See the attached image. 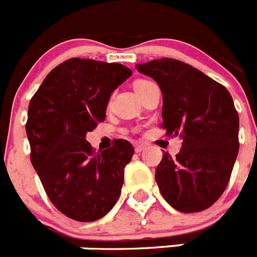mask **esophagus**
<instances>
[{
  "mask_svg": "<svg viewBox=\"0 0 257 257\" xmlns=\"http://www.w3.org/2000/svg\"><path fill=\"white\" fill-rule=\"evenodd\" d=\"M145 147L143 144H136L135 145V152L136 153H142V152H144Z\"/></svg>",
  "mask_w": 257,
  "mask_h": 257,
  "instance_id": "esophagus-1",
  "label": "esophagus"
}]
</instances>
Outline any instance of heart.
<instances>
[{
    "mask_svg": "<svg viewBox=\"0 0 257 257\" xmlns=\"http://www.w3.org/2000/svg\"><path fill=\"white\" fill-rule=\"evenodd\" d=\"M147 82H148V81H145V79H139V81H136L135 85H134V87H135V90H136V88L140 87V86H143V85H145Z\"/></svg>",
    "mask_w": 257,
    "mask_h": 257,
    "instance_id": "heart-1",
    "label": "heart"
}]
</instances>
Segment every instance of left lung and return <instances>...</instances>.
Returning <instances> with one entry per match:
<instances>
[{"mask_svg":"<svg viewBox=\"0 0 257 257\" xmlns=\"http://www.w3.org/2000/svg\"><path fill=\"white\" fill-rule=\"evenodd\" d=\"M136 69L152 77L162 91L166 135L183 139L176 157L163 153L156 169L163 198L180 212L206 210L225 190L239 149V117L231 95L176 59H157Z\"/></svg>","mask_w":257,"mask_h":257,"instance_id":"1","label":"left lung"}]
</instances>
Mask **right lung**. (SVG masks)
<instances>
[{
  "instance_id": "1",
  "label": "right lung",
  "mask_w": 257,
  "mask_h": 257,
  "mask_svg": "<svg viewBox=\"0 0 257 257\" xmlns=\"http://www.w3.org/2000/svg\"><path fill=\"white\" fill-rule=\"evenodd\" d=\"M131 73L118 63L69 59L47 74L31 99V162L52 205L70 219L95 221L119 198L134 147L119 139L95 153L86 134L105 119L110 94Z\"/></svg>"
}]
</instances>
